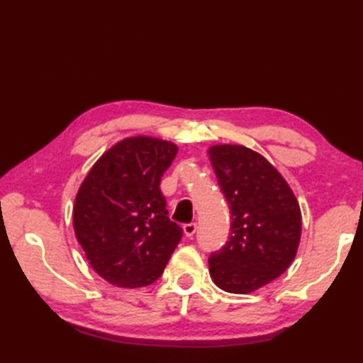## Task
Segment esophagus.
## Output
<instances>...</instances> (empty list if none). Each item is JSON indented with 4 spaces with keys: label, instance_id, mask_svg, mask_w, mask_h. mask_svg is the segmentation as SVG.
<instances>
[{
    "label": "esophagus",
    "instance_id": "1",
    "mask_svg": "<svg viewBox=\"0 0 363 363\" xmlns=\"http://www.w3.org/2000/svg\"><path fill=\"white\" fill-rule=\"evenodd\" d=\"M196 232V224L195 223H190L184 225V233H186V237H194Z\"/></svg>",
    "mask_w": 363,
    "mask_h": 363
}]
</instances>
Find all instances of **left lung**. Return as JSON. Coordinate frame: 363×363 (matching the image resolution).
I'll use <instances>...</instances> for the list:
<instances>
[{
    "instance_id": "left-lung-1",
    "label": "left lung",
    "mask_w": 363,
    "mask_h": 363,
    "mask_svg": "<svg viewBox=\"0 0 363 363\" xmlns=\"http://www.w3.org/2000/svg\"><path fill=\"white\" fill-rule=\"evenodd\" d=\"M230 208V235L211 253L210 275L220 290L247 294L290 267L301 240V210L291 187L261 153L237 144L208 149Z\"/></svg>"
}]
</instances>
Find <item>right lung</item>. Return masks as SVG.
<instances>
[{
	"label": "right lung",
	"instance_id": "1",
	"mask_svg": "<svg viewBox=\"0 0 363 363\" xmlns=\"http://www.w3.org/2000/svg\"><path fill=\"white\" fill-rule=\"evenodd\" d=\"M176 153L177 145L169 140L126 138L97 160L79 186L73 230L89 266L108 284H153L182 238L160 192Z\"/></svg>",
	"mask_w": 363,
	"mask_h": 363
}]
</instances>
